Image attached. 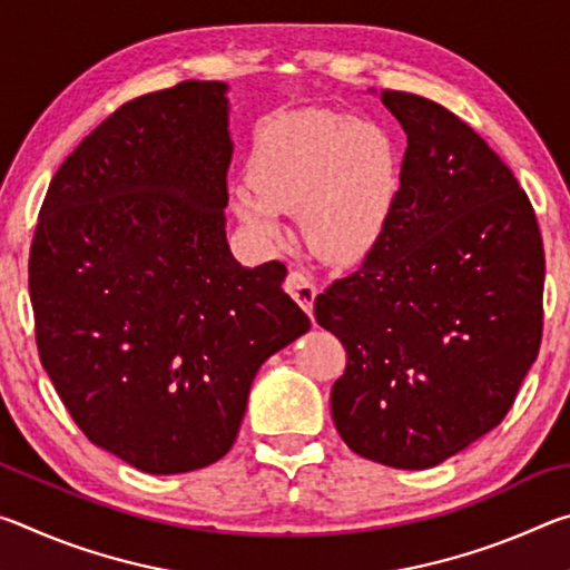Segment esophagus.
<instances>
[{
    "label": "esophagus",
    "mask_w": 570,
    "mask_h": 570,
    "mask_svg": "<svg viewBox=\"0 0 570 570\" xmlns=\"http://www.w3.org/2000/svg\"><path fill=\"white\" fill-rule=\"evenodd\" d=\"M286 292L296 298V304L302 306L308 316H312L314 296H316V286L312 278H308L304 272H298V268H294V272H288L286 276Z\"/></svg>",
    "instance_id": "obj_1"
}]
</instances>
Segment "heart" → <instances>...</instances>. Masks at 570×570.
I'll use <instances>...</instances> for the list:
<instances>
[{
  "label": "heart",
  "mask_w": 570,
  "mask_h": 570,
  "mask_svg": "<svg viewBox=\"0 0 570 570\" xmlns=\"http://www.w3.org/2000/svg\"><path fill=\"white\" fill-rule=\"evenodd\" d=\"M248 180L230 188V208L262 246L286 236L284 210L302 208L316 254L356 264L390 226L400 193V156L390 132L330 110H306L262 130Z\"/></svg>",
  "instance_id": "heart-1"
}]
</instances>
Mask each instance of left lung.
<instances>
[{"label": "left lung", "mask_w": 570, "mask_h": 570, "mask_svg": "<svg viewBox=\"0 0 570 570\" xmlns=\"http://www.w3.org/2000/svg\"><path fill=\"white\" fill-rule=\"evenodd\" d=\"M382 102L407 132L390 226L360 272L316 296L346 350L332 417L356 455L435 468L498 428L543 336L546 256L525 190L458 115Z\"/></svg>", "instance_id": "obj_1"}]
</instances>
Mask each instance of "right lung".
Here are the masks:
<instances>
[{
    "instance_id": "add662e5",
    "label": "right lung",
    "mask_w": 570,
    "mask_h": 570,
    "mask_svg": "<svg viewBox=\"0 0 570 570\" xmlns=\"http://www.w3.org/2000/svg\"><path fill=\"white\" fill-rule=\"evenodd\" d=\"M226 92L120 105L55 173L30 248L45 372L92 445L150 475L224 458L258 366L312 326L282 262L228 248Z\"/></svg>"
}]
</instances>
